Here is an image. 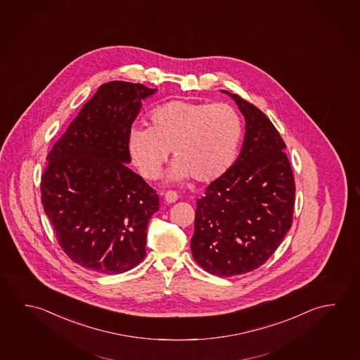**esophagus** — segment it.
<instances>
[{
    "label": "esophagus",
    "mask_w": 360,
    "mask_h": 360,
    "mask_svg": "<svg viewBox=\"0 0 360 360\" xmlns=\"http://www.w3.org/2000/svg\"><path fill=\"white\" fill-rule=\"evenodd\" d=\"M179 199V194L174 190H169L165 193V200L167 202H175Z\"/></svg>",
    "instance_id": "1"
}]
</instances>
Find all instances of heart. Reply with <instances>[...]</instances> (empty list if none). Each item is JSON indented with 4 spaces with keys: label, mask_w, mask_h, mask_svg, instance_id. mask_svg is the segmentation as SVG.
Listing matches in <instances>:
<instances>
[{
    "label": "heart",
    "mask_w": 360,
    "mask_h": 360,
    "mask_svg": "<svg viewBox=\"0 0 360 360\" xmlns=\"http://www.w3.org/2000/svg\"><path fill=\"white\" fill-rule=\"evenodd\" d=\"M243 118L228 103L171 101L148 116V128H134L128 148L141 174L158 179L171 150V175L210 183L232 167L243 137Z\"/></svg>",
    "instance_id": "heart-1"
}]
</instances>
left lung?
<instances>
[{"instance_id":"obj_1","label":"left lung","mask_w":360,"mask_h":360,"mask_svg":"<svg viewBox=\"0 0 360 360\" xmlns=\"http://www.w3.org/2000/svg\"><path fill=\"white\" fill-rule=\"evenodd\" d=\"M231 96L245 118L243 146L232 167L196 200L191 238L195 262L219 277L267 262L292 226L296 193L278 131L255 104Z\"/></svg>"}]
</instances>
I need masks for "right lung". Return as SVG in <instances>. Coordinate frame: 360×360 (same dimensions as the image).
<instances>
[{
  "label": "right lung",
  "mask_w": 360,
  "mask_h": 360,
  "mask_svg": "<svg viewBox=\"0 0 360 360\" xmlns=\"http://www.w3.org/2000/svg\"><path fill=\"white\" fill-rule=\"evenodd\" d=\"M155 91L140 83H104L46 156L44 210L61 250L84 269L123 274L146 256L159 195L126 162L141 101Z\"/></svg>",
  "instance_id": "1"
}]
</instances>
